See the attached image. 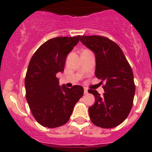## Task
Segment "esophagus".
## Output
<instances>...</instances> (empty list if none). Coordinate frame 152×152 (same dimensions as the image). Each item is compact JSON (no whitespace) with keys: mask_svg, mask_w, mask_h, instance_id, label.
I'll use <instances>...</instances> for the list:
<instances>
[{"mask_svg":"<svg viewBox=\"0 0 152 152\" xmlns=\"http://www.w3.org/2000/svg\"><path fill=\"white\" fill-rule=\"evenodd\" d=\"M84 94H88V91L87 88H84Z\"/></svg>","mask_w":152,"mask_h":152,"instance_id":"1","label":"esophagus"}]
</instances>
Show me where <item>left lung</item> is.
Masks as SVG:
<instances>
[{
  "label": "left lung",
  "mask_w": 152,
  "mask_h": 152,
  "mask_svg": "<svg viewBox=\"0 0 152 152\" xmlns=\"http://www.w3.org/2000/svg\"><path fill=\"white\" fill-rule=\"evenodd\" d=\"M80 42L94 52L95 75L105 83L103 96L89 90L95 103L89 107L91 120L96 126L110 129L121 124L129 114L135 92L131 66L120 47L113 41L100 36H82Z\"/></svg>",
  "instance_id": "obj_1"
}]
</instances>
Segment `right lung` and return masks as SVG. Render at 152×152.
Here are the masks:
<instances>
[{
  "instance_id": "add662e5",
  "label": "right lung",
  "mask_w": 152,
  "mask_h": 152,
  "mask_svg": "<svg viewBox=\"0 0 152 152\" xmlns=\"http://www.w3.org/2000/svg\"><path fill=\"white\" fill-rule=\"evenodd\" d=\"M79 39L80 36L51 39L31 58L25 77L26 98L33 116L42 126L56 128L65 124L84 94L83 87H61L56 77L64 71L67 55Z\"/></svg>"
}]
</instances>
